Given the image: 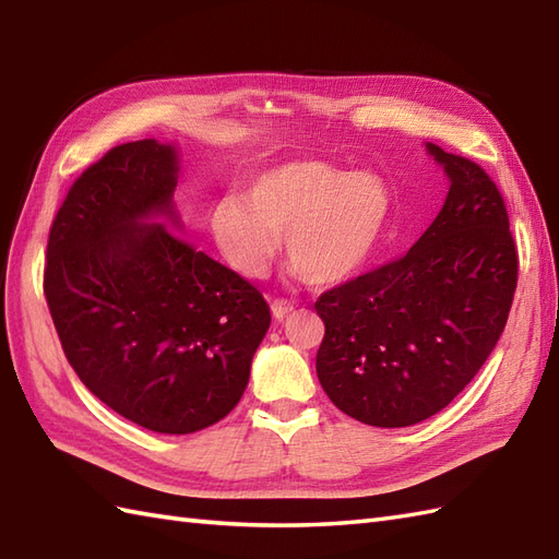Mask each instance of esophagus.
<instances>
[{"label":"esophagus","instance_id":"obj_1","mask_svg":"<svg viewBox=\"0 0 559 559\" xmlns=\"http://www.w3.org/2000/svg\"><path fill=\"white\" fill-rule=\"evenodd\" d=\"M293 311H295V307L288 302V299H274V302H271V313H274L276 321H283Z\"/></svg>","mask_w":559,"mask_h":559}]
</instances>
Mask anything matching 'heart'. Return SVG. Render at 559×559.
<instances>
[{"mask_svg": "<svg viewBox=\"0 0 559 559\" xmlns=\"http://www.w3.org/2000/svg\"><path fill=\"white\" fill-rule=\"evenodd\" d=\"M394 195L373 171L290 160L254 175L246 195L222 198L210 214L226 262L264 276L285 236V252L311 285H335L370 262L388 234Z\"/></svg>", "mask_w": 559, "mask_h": 559, "instance_id": "obj_1", "label": "heart"}]
</instances>
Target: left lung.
I'll list each match as a JSON object with an SVG mask.
<instances>
[{
	"label": "left lung",
	"instance_id": "1",
	"mask_svg": "<svg viewBox=\"0 0 559 559\" xmlns=\"http://www.w3.org/2000/svg\"><path fill=\"white\" fill-rule=\"evenodd\" d=\"M451 189L404 257L325 290L317 376L331 402L373 427L447 408L479 373L508 323L520 254L506 200L486 171L427 143Z\"/></svg>",
	"mask_w": 559,
	"mask_h": 559
}]
</instances>
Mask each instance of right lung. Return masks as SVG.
I'll return each mask as SVG.
<instances>
[{
    "label": "right lung",
    "instance_id": "add662e5",
    "mask_svg": "<svg viewBox=\"0 0 559 559\" xmlns=\"http://www.w3.org/2000/svg\"><path fill=\"white\" fill-rule=\"evenodd\" d=\"M177 151L110 148L70 186L49 231L45 297L68 364L122 418L191 435L226 418L269 331L266 299L198 252L175 217Z\"/></svg>",
    "mask_w": 559,
    "mask_h": 559
}]
</instances>
